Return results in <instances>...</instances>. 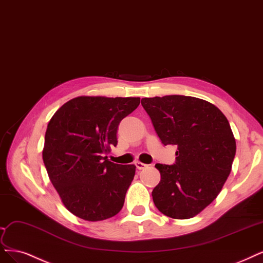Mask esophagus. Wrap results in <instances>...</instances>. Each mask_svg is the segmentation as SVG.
<instances>
[{
    "label": "esophagus",
    "mask_w": 263,
    "mask_h": 263,
    "mask_svg": "<svg viewBox=\"0 0 263 263\" xmlns=\"http://www.w3.org/2000/svg\"><path fill=\"white\" fill-rule=\"evenodd\" d=\"M135 165H136V167H137L138 170H143V168H146L148 166L147 164H144V163H142L140 161L135 162Z\"/></svg>",
    "instance_id": "1"
}]
</instances>
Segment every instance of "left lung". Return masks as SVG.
<instances>
[{
    "instance_id": "obj_1",
    "label": "left lung",
    "mask_w": 263,
    "mask_h": 263,
    "mask_svg": "<svg viewBox=\"0 0 263 263\" xmlns=\"http://www.w3.org/2000/svg\"><path fill=\"white\" fill-rule=\"evenodd\" d=\"M141 104L162 143L177 146L175 164H156L161 180L153 202L172 219L194 218L218 197L231 173L236 141L230 123L199 98H143Z\"/></svg>"
}]
</instances>
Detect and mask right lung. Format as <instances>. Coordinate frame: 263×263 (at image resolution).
Segmentation results:
<instances>
[{
  "label": "right lung",
  "instance_id": "1",
  "mask_svg": "<svg viewBox=\"0 0 263 263\" xmlns=\"http://www.w3.org/2000/svg\"><path fill=\"white\" fill-rule=\"evenodd\" d=\"M140 98L81 96L54 113L44 137L42 159L66 209L86 221L119 213L136 166L108 161L117 144V128Z\"/></svg>",
  "mask_w": 263,
  "mask_h": 263
}]
</instances>
